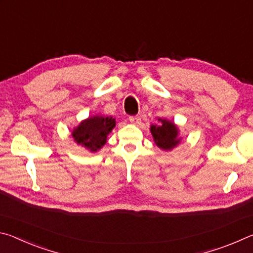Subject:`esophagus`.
Listing matches in <instances>:
<instances>
[{
  "instance_id": "34e87169",
  "label": "esophagus",
  "mask_w": 253,
  "mask_h": 253,
  "mask_svg": "<svg viewBox=\"0 0 253 253\" xmlns=\"http://www.w3.org/2000/svg\"><path fill=\"white\" fill-rule=\"evenodd\" d=\"M129 122L132 124H139L140 123V117L139 116H130Z\"/></svg>"
}]
</instances>
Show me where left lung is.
I'll return each mask as SVG.
<instances>
[{"label": "left lung", "mask_w": 253, "mask_h": 253, "mask_svg": "<svg viewBox=\"0 0 253 253\" xmlns=\"http://www.w3.org/2000/svg\"><path fill=\"white\" fill-rule=\"evenodd\" d=\"M158 121L161 122L160 125H152L151 127L152 135L157 146L168 151L179 142L177 138V128L173 123L165 119H158Z\"/></svg>", "instance_id": "left-lung-1"}]
</instances>
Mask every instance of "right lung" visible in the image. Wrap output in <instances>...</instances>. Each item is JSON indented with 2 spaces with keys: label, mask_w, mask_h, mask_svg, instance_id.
<instances>
[{
  "label": "right lung",
  "mask_w": 253,
  "mask_h": 253,
  "mask_svg": "<svg viewBox=\"0 0 253 253\" xmlns=\"http://www.w3.org/2000/svg\"><path fill=\"white\" fill-rule=\"evenodd\" d=\"M115 125L116 122L111 117L95 116L81 123L72 132V136L77 143L84 145L91 152H96L105 145L107 135Z\"/></svg>",
  "instance_id": "add662e5"
}]
</instances>
